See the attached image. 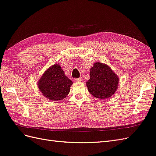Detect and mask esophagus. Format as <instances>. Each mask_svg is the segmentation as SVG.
Returning a JSON list of instances; mask_svg holds the SVG:
<instances>
[{"label": "esophagus", "mask_w": 156, "mask_h": 156, "mask_svg": "<svg viewBox=\"0 0 156 156\" xmlns=\"http://www.w3.org/2000/svg\"><path fill=\"white\" fill-rule=\"evenodd\" d=\"M74 80L75 82H82V78H74Z\"/></svg>", "instance_id": "1"}]
</instances>
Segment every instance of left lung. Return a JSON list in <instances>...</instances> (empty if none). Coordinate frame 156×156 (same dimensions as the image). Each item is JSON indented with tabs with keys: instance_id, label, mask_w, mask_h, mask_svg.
<instances>
[{
	"instance_id": "8db88e82",
	"label": "left lung",
	"mask_w": 156,
	"mask_h": 156,
	"mask_svg": "<svg viewBox=\"0 0 156 156\" xmlns=\"http://www.w3.org/2000/svg\"><path fill=\"white\" fill-rule=\"evenodd\" d=\"M90 78L86 82L89 92L97 98H109L117 90L119 78L107 65L95 62L90 69Z\"/></svg>"
}]
</instances>
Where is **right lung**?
<instances>
[{
    "mask_svg": "<svg viewBox=\"0 0 156 156\" xmlns=\"http://www.w3.org/2000/svg\"><path fill=\"white\" fill-rule=\"evenodd\" d=\"M73 82L66 77L59 65L47 69L38 82L39 90L50 100H61L69 94Z\"/></svg>",
    "mask_w": 156,
    "mask_h": 156,
    "instance_id": "1",
    "label": "right lung"
}]
</instances>
